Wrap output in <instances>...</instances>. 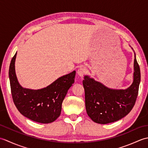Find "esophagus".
<instances>
[{
	"mask_svg": "<svg viewBox=\"0 0 148 148\" xmlns=\"http://www.w3.org/2000/svg\"><path fill=\"white\" fill-rule=\"evenodd\" d=\"M86 72V69L84 67H81L77 71V75L79 76L80 77L82 78L83 76Z\"/></svg>",
	"mask_w": 148,
	"mask_h": 148,
	"instance_id": "1",
	"label": "esophagus"
}]
</instances>
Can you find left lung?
I'll return each instance as SVG.
<instances>
[{"mask_svg":"<svg viewBox=\"0 0 148 148\" xmlns=\"http://www.w3.org/2000/svg\"><path fill=\"white\" fill-rule=\"evenodd\" d=\"M134 53L133 82L126 89H113L88 75L84 76L85 106L88 115L99 124H108L126 116L136 101L140 82V71Z\"/></svg>","mask_w":148,"mask_h":148,"instance_id":"1","label":"left lung"}]
</instances>
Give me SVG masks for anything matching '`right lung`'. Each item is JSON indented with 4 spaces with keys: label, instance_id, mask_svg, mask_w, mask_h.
<instances>
[{
    "label": "right lung",
    "instance_id": "add662e5",
    "mask_svg": "<svg viewBox=\"0 0 148 148\" xmlns=\"http://www.w3.org/2000/svg\"><path fill=\"white\" fill-rule=\"evenodd\" d=\"M17 52L12 57L9 69L11 94L16 108L31 120L49 123L60 115L62 104L69 88L74 83L76 71L58 77L46 87L34 90L23 88L15 72Z\"/></svg>",
    "mask_w": 148,
    "mask_h": 148
}]
</instances>
